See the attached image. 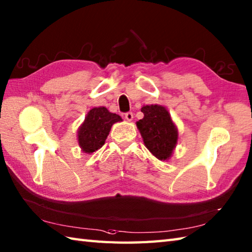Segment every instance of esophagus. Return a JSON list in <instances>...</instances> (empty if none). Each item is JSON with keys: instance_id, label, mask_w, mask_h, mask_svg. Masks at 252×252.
Here are the masks:
<instances>
[{"instance_id": "obj_1", "label": "esophagus", "mask_w": 252, "mask_h": 252, "mask_svg": "<svg viewBox=\"0 0 252 252\" xmlns=\"http://www.w3.org/2000/svg\"><path fill=\"white\" fill-rule=\"evenodd\" d=\"M125 117H126V119L127 121H132V120H133V112H131V111L126 112V114L125 115Z\"/></svg>"}]
</instances>
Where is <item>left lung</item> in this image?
Returning <instances> with one entry per match:
<instances>
[{"label": "left lung", "instance_id": "1", "mask_svg": "<svg viewBox=\"0 0 252 252\" xmlns=\"http://www.w3.org/2000/svg\"><path fill=\"white\" fill-rule=\"evenodd\" d=\"M144 118L136 122L144 144L155 157L168 160L176 146L179 132L169 111L160 105L143 106Z\"/></svg>", "mask_w": 252, "mask_h": 252}]
</instances>
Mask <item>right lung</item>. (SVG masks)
Segmentation results:
<instances>
[{
	"label": "right lung",
	"instance_id": "obj_1",
	"mask_svg": "<svg viewBox=\"0 0 252 252\" xmlns=\"http://www.w3.org/2000/svg\"><path fill=\"white\" fill-rule=\"evenodd\" d=\"M122 121L119 115L109 112L105 107H95L85 117L78 129V143L82 152L92 154L105 144L114 123Z\"/></svg>",
	"mask_w": 252,
	"mask_h": 252
}]
</instances>
